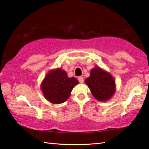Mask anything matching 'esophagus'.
<instances>
[{"label": "esophagus", "mask_w": 149, "mask_h": 149, "mask_svg": "<svg viewBox=\"0 0 149 149\" xmlns=\"http://www.w3.org/2000/svg\"><path fill=\"white\" fill-rule=\"evenodd\" d=\"M78 81H79L80 84H83V83H84V77H81V76L78 77Z\"/></svg>", "instance_id": "obj_1"}]
</instances>
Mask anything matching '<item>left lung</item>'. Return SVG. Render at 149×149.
<instances>
[{
  "mask_svg": "<svg viewBox=\"0 0 149 149\" xmlns=\"http://www.w3.org/2000/svg\"><path fill=\"white\" fill-rule=\"evenodd\" d=\"M91 94L99 101L106 102L110 100L116 91L114 77L109 72L96 66L90 73V76L85 80Z\"/></svg>",
  "mask_w": 149,
  "mask_h": 149,
  "instance_id": "8db88e82",
  "label": "left lung"
}]
</instances>
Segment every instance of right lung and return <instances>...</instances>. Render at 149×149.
<instances>
[{
	"label": "right lung",
	"mask_w": 149,
	"mask_h": 149,
	"mask_svg": "<svg viewBox=\"0 0 149 149\" xmlns=\"http://www.w3.org/2000/svg\"><path fill=\"white\" fill-rule=\"evenodd\" d=\"M79 81L75 77H69L61 68L50 70L41 84L44 97L52 104H60L66 101L71 92Z\"/></svg>",
	"instance_id": "right-lung-1"
}]
</instances>
